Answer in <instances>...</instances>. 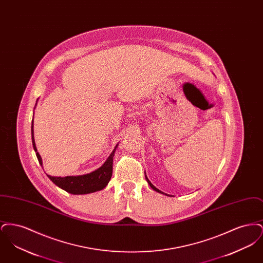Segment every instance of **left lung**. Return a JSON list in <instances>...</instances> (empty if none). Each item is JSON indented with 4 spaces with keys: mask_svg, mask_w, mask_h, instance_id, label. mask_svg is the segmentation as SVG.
Here are the masks:
<instances>
[{
    "mask_svg": "<svg viewBox=\"0 0 263 263\" xmlns=\"http://www.w3.org/2000/svg\"><path fill=\"white\" fill-rule=\"evenodd\" d=\"M146 179H147V181H148V183H149V184H150L151 187L153 188V189H154V190H155V191H157V192H159V193H163V192H162V191H161V190H159V189H158V188L155 187V186H154V185H153V184H152V183H151V181H150V180H149V179H148V177H147V175H146ZM165 195H166V194H165Z\"/></svg>",
    "mask_w": 263,
    "mask_h": 263,
    "instance_id": "1",
    "label": "left lung"
}]
</instances>
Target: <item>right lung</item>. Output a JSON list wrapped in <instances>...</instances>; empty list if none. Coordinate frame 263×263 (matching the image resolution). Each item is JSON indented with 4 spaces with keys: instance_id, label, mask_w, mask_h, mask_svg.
I'll use <instances>...</instances> for the list:
<instances>
[{
    "instance_id": "obj_1",
    "label": "right lung",
    "mask_w": 263,
    "mask_h": 263,
    "mask_svg": "<svg viewBox=\"0 0 263 263\" xmlns=\"http://www.w3.org/2000/svg\"><path fill=\"white\" fill-rule=\"evenodd\" d=\"M31 139L33 149L36 152L38 162L42 165V160L40 155L38 154L34 136H33V119L31 122ZM118 145L114 148L112 153L109 155L105 163H103L100 168L87 175H76V176H51L47 175L53 183H55L58 187L62 188L63 190L71 193V194H88L96 191H100L105 187L109 182L112 175L113 156Z\"/></svg>"
}]
</instances>
